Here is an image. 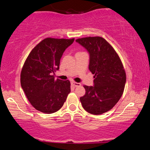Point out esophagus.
Masks as SVG:
<instances>
[{
    "instance_id": "34e87169",
    "label": "esophagus",
    "mask_w": 150,
    "mask_h": 150,
    "mask_svg": "<svg viewBox=\"0 0 150 150\" xmlns=\"http://www.w3.org/2000/svg\"><path fill=\"white\" fill-rule=\"evenodd\" d=\"M71 85H72L74 87H81V84L79 83H76V82H71Z\"/></svg>"
}]
</instances>
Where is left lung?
Returning a JSON list of instances; mask_svg holds the SVG:
<instances>
[{
    "mask_svg": "<svg viewBox=\"0 0 150 150\" xmlns=\"http://www.w3.org/2000/svg\"><path fill=\"white\" fill-rule=\"evenodd\" d=\"M89 54V69L94 74L93 86H84L85 95L80 100L86 111L100 115L117 103L124 92L126 76L118 54L101 37L77 39Z\"/></svg>",
    "mask_w": 150,
    "mask_h": 150,
    "instance_id": "8db88e82",
    "label": "left lung"
}]
</instances>
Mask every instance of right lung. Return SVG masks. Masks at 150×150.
Here are the masks:
<instances>
[{
  "label": "right lung",
  "mask_w": 150,
  "mask_h": 150,
  "mask_svg": "<svg viewBox=\"0 0 150 150\" xmlns=\"http://www.w3.org/2000/svg\"><path fill=\"white\" fill-rule=\"evenodd\" d=\"M74 39L46 38L37 45L26 59L20 83L31 105L50 114L62 107L70 93V82L54 79L61 57Z\"/></svg>",
  "instance_id": "obj_1"
}]
</instances>
